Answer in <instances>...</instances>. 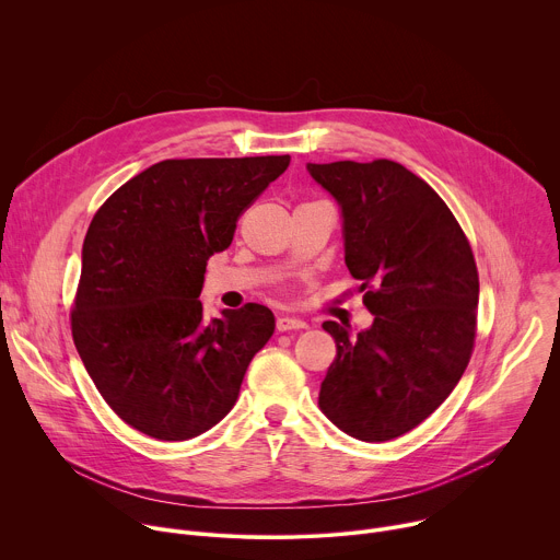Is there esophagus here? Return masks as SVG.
<instances>
[{
	"mask_svg": "<svg viewBox=\"0 0 560 560\" xmlns=\"http://www.w3.org/2000/svg\"><path fill=\"white\" fill-rule=\"evenodd\" d=\"M301 328H307V324L301 322V318H294V316H279L277 318V330L279 332H290V330H301Z\"/></svg>",
	"mask_w": 560,
	"mask_h": 560,
	"instance_id": "34e87169",
	"label": "esophagus"
}]
</instances>
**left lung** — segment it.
<instances>
[{
    "mask_svg": "<svg viewBox=\"0 0 560 560\" xmlns=\"http://www.w3.org/2000/svg\"><path fill=\"white\" fill-rule=\"evenodd\" d=\"M307 171L341 206L346 266L374 314L357 337L324 324L337 357L318 408L359 441H389L423 423L469 363L476 261L452 210L406 166L374 159Z\"/></svg>",
    "mask_w": 560,
    "mask_h": 560,
    "instance_id": "obj_1",
    "label": "left lung"
}]
</instances>
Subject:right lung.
I'll use <instances>...</instances> for the list:
<instances>
[{"label": "right lung", "mask_w": 560, "mask_h": 560, "mask_svg": "<svg viewBox=\"0 0 560 560\" xmlns=\"http://www.w3.org/2000/svg\"><path fill=\"white\" fill-rule=\"evenodd\" d=\"M290 166V154L166 159L95 212L70 328L110 410L130 428L186 441L236 404L253 357L275 332L259 303L206 322V264L236 221Z\"/></svg>", "instance_id": "right-lung-1"}]
</instances>
